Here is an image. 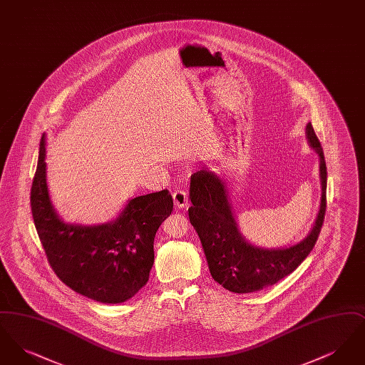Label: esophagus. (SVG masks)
I'll return each mask as SVG.
<instances>
[{
    "mask_svg": "<svg viewBox=\"0 0 365 365\" xmlns=\"http://www.w3.org/2000/svg\"><path fill=\"white\" fill-rule=\"evenodd\" d=\"M173 198H174V204L176 208H187V205H189V197H187V191L182 190V189H178V190H175Z\"/></svg>",
    "mask_w": 365,
    "mask_h": 365,
    "instance_id": "esophagus-1",
    "label": "esophagus"
}]
</instances>
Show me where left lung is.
<instances>
[{
	"label": "left lung",
	"mask_w": 365,
	"mask_h": 365,
	"mask_svg": "<svg viewBox=\"0 0 365 365\" xmlns=\"http://www.w3.org/2000/svg\"><path fill=\"white\" fill-rule=\"evenodd\" d=\"M307 138L320 160V209L307 238L284 249H264L247 242L241 234L227 198L225 182L208 170L191 175L189 219L208 261L212 278L228 292L245 294L272 286L292 274L312 252L326 215L327 167L323 148L308 123Z\"/></svg>",
	"instance_id": "left-lung-1"
}]
</instances>
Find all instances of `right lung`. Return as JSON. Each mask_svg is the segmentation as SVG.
<instances>
[{
    "instance_id": "obj_1",
    "label": "right lung",
    "mask_w": 365,
    "mask_h": 365,
    "mask_svg": "<svg viewBox=\"0 0 365 365\" xmlns=\"http://www.w3.org/2000/svg\"><path fill=\"white\" fill-rule=\"evenodd\" d=\"M45 139L31 186V212L38 237L54 274L73 292L104 304H120L149 280L157 230L174 209L168 190L130 200L110 223L81 226L63 222L46 185Z\"/></svg>"
}]
</instances>
